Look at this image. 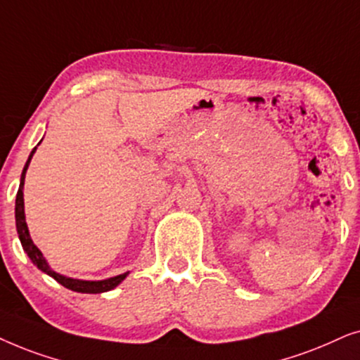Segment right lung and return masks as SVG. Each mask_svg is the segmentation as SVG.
<instances>
[{"instance_id":"obj_1","label":"right lung","mask_w":360,"mask_h":360,"mask_svg":"<svg viewBox=\"0 0 360 360\" xmlns=\"http://www.w3.org/2000/svg\"><path fill=\"white\" fill-rule=\"evenodd\" d=\"M36 150H37V146L31 151V155H30V158H27L26 165H24V169L21 172V181H19V189H18V194H16V205H14L16 230H18L19 240H21L22 250L27 253L30 260L34 263V265L39 268L42 273H46V275L54 278L57 283L65 286L67 290L77 291V293H94L95 295V293H105V291L117 288V286L122 283L124 278L128 276V273H130V271L122 273V275H117V276H112V278H107V280H97V281L77 280V278L60 275V273L52 270V268L49 266V263H47V260L44 258V255H42V252L34 245V242H32V238L30 236V229H27V224H26V215H24L22 188H24V177H26V171H27V167H30V162H31L32 155H34Z\"/></svg>"}]
</instances>
